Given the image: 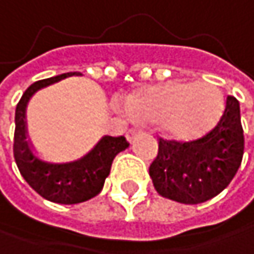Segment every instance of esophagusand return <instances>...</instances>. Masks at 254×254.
Wrapping results in <instances>:
<instances>
[{"label": "esophagus", "mask_w": 254, "mask_h": 254, "mask_svg": "<svg viewBox=\"0 0 254 254\" xmlns=\"http://www.w3.org/2000/svg\"><path fill=\"white\" fill-rule=\"evenodd\" d=\"M137 133H139V130H137V128H131V130H128V131H127V134H126V136H127V140H128V142H133V139L137 136Z\"/></svg>", "instance_id": "obj_1"}]
</instances>
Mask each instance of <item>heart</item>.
Returning a JSON list of instances; mask_svg holds the SVG:
<instances>
[{"label":"heart","instance_id":"heart-1","mask_svg":"<svg viewBox=\"0 0 254 254\" xmlns=\"http://www.w3.org/2000/svg\"><path fill=\"white\" fill-rule=\"evenodd\" d=\"M225 108L221 91L208 83L172 80L134 91L127 100L128 115L136 121L162 123L178 140L202 136L215 126Z\"/></svg>","mask_w":254,"mask_h":254}]
</instances>
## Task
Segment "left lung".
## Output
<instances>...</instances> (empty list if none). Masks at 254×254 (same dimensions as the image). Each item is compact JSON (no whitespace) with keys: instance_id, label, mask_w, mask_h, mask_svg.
Here are the masks:
<instances>
[{"instance_id":"left-lung-1","label":"left lung","mask_w":254,"mask_h":254,"mask_svg":"<svg viewBox=\"0 0 254 254\" xmlns=\"http://www.w3.org/2000/svg\"><path fill=\"white\" fill-rule=\"evenodd\" d=\"M243 154L240 103L228 96L223 117L206 136L184 143L160 139L149 177L160 196L187 205L202 203L229 186Z\"/></svg>"}]
</instances>
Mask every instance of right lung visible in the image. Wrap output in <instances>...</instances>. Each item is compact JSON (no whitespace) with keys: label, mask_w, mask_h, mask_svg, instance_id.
<instances>
[{"label":"right lung","mask_w":254,"mask_h":254,"mask_svg":"<svg viewBox=\"0 0 254 254\" xmlns=\"http://www.w3.org/2000/svg\"><path fill=\"white\" fill-rule=\"evenodd\" d=\"M70 76H80V73H64L33 83L23 92L14 114L16 128L13 152L20 175L40 196L63 205L80 203L97 196L111 174L115 155L128 148L124 136H102L85 155L71 162H48L37 154L28 134V103L42 88Z\"/></svg>","instance_id":"right-lung-1"}]
</instances>
